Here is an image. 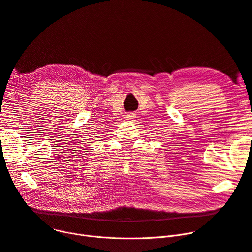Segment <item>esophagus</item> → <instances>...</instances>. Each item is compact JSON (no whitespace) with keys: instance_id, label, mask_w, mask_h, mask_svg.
Wrapping results in <instances>:
<instances>
[{"instance_id":"1","label":"esophagus","mask_w":252,"mask_h":252,"mask_svg":"<svg viewBox=\"0 0 252 252\" xmlns=\"http://www.w3.org/2000/svg\"><path fill=\"white\" fill-rule=\"evenodd\" d=\"M134 117H136L134 113H129V114L126 115V118L128 119V121H131V119H134Z\"/></svg>"}]
</instances>
